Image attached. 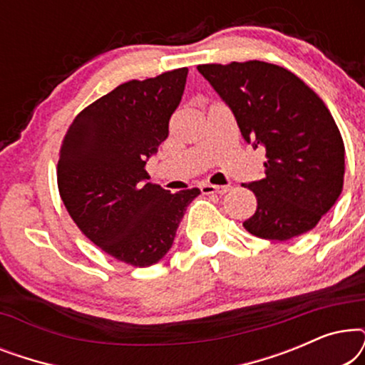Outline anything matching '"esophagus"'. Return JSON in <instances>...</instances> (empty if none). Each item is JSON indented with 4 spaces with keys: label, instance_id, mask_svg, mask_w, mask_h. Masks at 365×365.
Returning a JSON list of instances; mask_svg holds the SVG:
<instances>
[{
    "label": "esophagus",
    "instance_id": "esophagus-1",
    "mask_svg": "<svg viewBox=\"0 0 365 365\" xmlns=\"http://www.w3.org/2000/svg\"><path fill=\"white\" fill-rule=\"evenodd\" d=\"M231 186H212V184H201L202 194H226Z\"/></svg>",
    "mask_w": 365,
    "mask_h": 365
}]
</instances>
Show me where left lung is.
<instances>
[{
    "instance_id": "1",
    "label": "left lung",
    "mask_w": 365,
    "mask_h": 365,
    "mask_svg": "<svg viewBox=\"0 0 365 365\" xmlns=\"http://www.w3.org/2000/svg\"><path fill=\"white\" fill-rule=\"evenodd\" d=\"M231 108L242 138L266 151L261 181L246 184L257 209L252 236L289 241L317 226L344 184V141L321 98L286 68L264 61L199 64Z\"/></svg>"
}]
</instances>
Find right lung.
<instances>
[{
  "label": "right lung",
  "instance_id": "right-lung-1",
  "mask_svg": "<svg viewBox=\"0 0 365 365\" xmlns=\"http://www.w3.org/2000/svg\"><path fill=\"white\" fill-rule=\"evenodd\" d=\"M186 78L187 68H179L119 84L74 118L59 151L58 189L69 216L89 241L134 267L166 256L201 194L146 181V161L168 138Z\"/></svg>",
  "mask_w": 365,
  "mask_h": 365
}]
</instances>
